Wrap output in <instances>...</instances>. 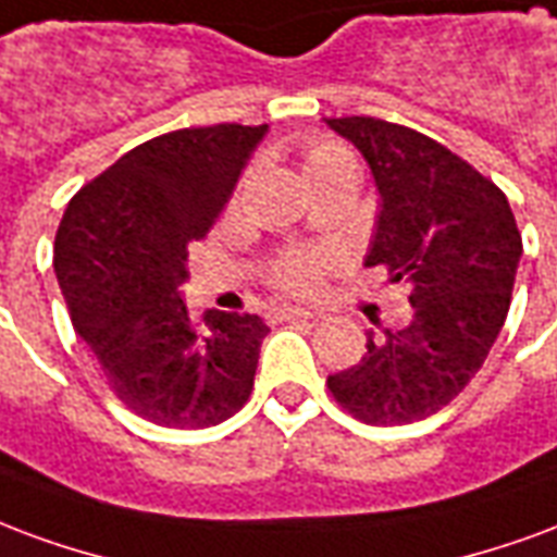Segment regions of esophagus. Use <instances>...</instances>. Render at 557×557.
Masks as SVG:
<instances>
[{"label":"esophagus","instance_id":"esophagus-1","mask_svg":"<svg viewBox=\"0 0 557 557\" xmlns=\"http://www.w3.org/2000/svg\"><path fill=\"white\" fill-rule=\"evenodd\" d=\"M275 318L278 320H311L314 314H311V311H306V308L282 306V308H275Z\"/></svg>","mask_w":557,"mask_h":557}]
</instances>
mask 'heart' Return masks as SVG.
<instances>
[{
	"label": "heart",
	"mask_w": 557,
	"mask_h": 557,
	"mask_svg": "<svg viewBox=\"0 0 557 557\" xmlns=\"http://www.w3.org/2000/svg\"><path fill=\"white\" fill-rule=\"evenodd\" d=\"M352 153L341 141L335 139H314L308 141L306 150H302V174L308 181L314 177H323V174L335 172L341 165H350ZM320 273H323V258L314 255V251H290L284 255L282 261L275 263L273 278L278 287L284 290H296V294H306L314 284L320 282Z\"/></svg>",
	"instance_id": "obj_1"
}]
</instances>
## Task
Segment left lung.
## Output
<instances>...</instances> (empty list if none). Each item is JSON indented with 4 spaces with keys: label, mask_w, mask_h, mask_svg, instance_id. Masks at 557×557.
Wrapping results in <instances>:
<instances>
[{
    "label": "left lung",
    "mask_w": 557,
    "mask_h": 557,
    "mask_svg": "<svg viewBox=\"0 0 557 557\" xmlns=\"http://www.w3.org/2000/svg\"><path fill=\"white\" fill-rule=\"evenodd\" d=\"M371 165L380 216L364 267L412 287V323L368 332L362 362L329 392L373 428L412 424L448 407L481 371L505 326L522 234L507 195L445 145L380 117H326Z\"/></svg>",
    "instance_id": "1"
}]
</instances>
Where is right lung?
Here are the masks:
<instances>
[{
	"label": "right lung",
	"instance_id": "right-lung-1",
	"mask_svg": "<svg viewBox=\"0 0 557 557\" xmlns=\"http://www.w3.org/2000/svg\"><path fill=\"white\" fill-rule=\"evenodd\" d=\"M267 124H213L136 145L73 195L55 275L76 335L117 400L160 428H213L249 400L267 323L181 299L189 243L228 205Z\"/></svg>",
	"mask_w": 557,
	"mask_h": 557
}]
</instances>
